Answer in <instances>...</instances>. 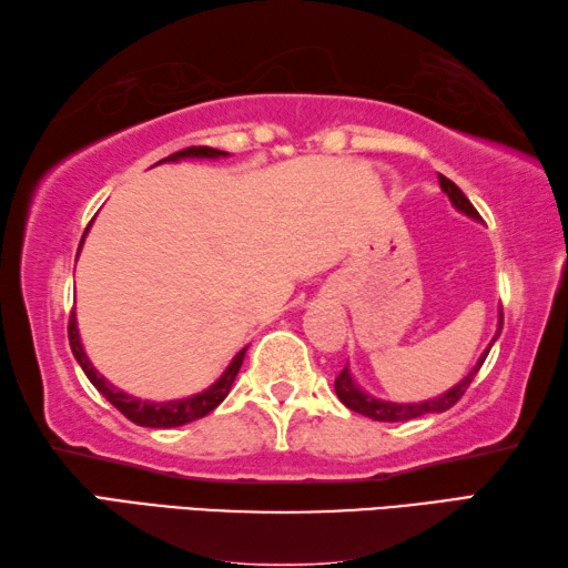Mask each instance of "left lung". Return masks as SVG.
Listing matches in <instances>:
<instances>
[{
	"instance_id": "1",
	"label": "left lung",
	"mask_w": 568,
	"mask_h": 568,
	"mask_svg": "<svg viewBox=\"0 0 568 568\" xmlns=\"http://www.w3.org/2000/svg\"><path fill=\"white\" fill-rule=\"evenodd\" d=\"M438 182L440 189L448 194L450 204L463 211V214H468L470 219H480L477 214L475 206L470 204V199L460 192L458 184H453L448 176L438 174ZM499 332H503V310H499V322H497V332L490 342V347L495 344V339L499 337ZM490 347L483 352V357L477 359V364L473 366V372L465 376L460 384H455L453 388H448L446 394H440L436 398H428V402H420V404H394V402H382V398H374L362 388L357 386V382L352 379V374L347 366L339 372V376L335 379V392L339 396V402L347 406L349 410H357V414L366 416V418H374V420H386V424H396V420H410V418H418V416H426V414H443V410H448L450 406H455L460 402V396L468 392L470 382L475 379V374L480 372L483 362L487 359V354H490Z\"/></svg>"
}]
</instances>
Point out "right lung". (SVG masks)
Wrapping results in <instances>:
<instances>
[{
	"label": "right lung",
	"mask_w": 568,
	"mask_h": 568,
	"mask_svg": "<svg viewBox=\"0 0 568 568\" xmlns=\"http://www.w3.org/2000/svg\"><path fill=\"white\" fill-rule=\"evenodd\" d=\"M186 158H211V160H216V158H229V152H221V150H214V148H186V150L170 154V158L160 160L158 164L180 162V160H186ZM88 226H91V224H88ZM85 233H88V229H85ZM85 233H83V239H85ZM83 239H81V246H83ZM81 246H78V251H81ZM69 342H71V352H73L75 362L81 364V369L85 372V376L91 379V384L98 388V392L103 394L108 402L120 410L122 416L130 418L132 424L144 426V428H174V426L192 424V420L204 418L206 414H211V410H214L229 396L231 384H233V379H236V374H239L241 364H243V357H246V347H243L236 354V357L231 359V364L226 366V372L219 376V382H214L209 388H204L202 394L176 398V402L158 404V402H142V398H138V396H130L125 392H120V388L110 384L103 374L95 372V366L88 362V357H85L81 335H78L75 313L69 320Z\"/></svg>",
	"instance_id": "right-lung-1"
}]
</instances>
